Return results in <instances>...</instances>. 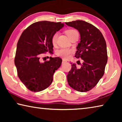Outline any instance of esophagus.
<instances>
[{
    "label": "esophagus",
    "instance_id": "1",
    "mask_svg": "<svg viewBox=\"0 0 122 122\" xmlns=\"http://www.w3.org/2000/svg\"><path fill=\"white\" fill-rule=\"evenodd\" d=\"M67 61L66 60H65V59H63L62 60V63H66V62H67Z\"/></svg>",
    "mask_w": 122,
    "mask_h": 122
}]
</instances>
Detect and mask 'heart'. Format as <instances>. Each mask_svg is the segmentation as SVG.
<instances>
[{"label": "heart", "instance_id": "heart-1", "mask_svg": "<svg viewBox=\"0 0 122 122\" xmlns=\"http://www.w3.org/2000/svg\"><path fill=\"white\" fill-rule=\"evenodd\" d=\"M77 32L76 30H69L66 31V33H67L68 36H70L71 34H72L74 33ZM58 36V33H55L53 35L51 39V41L53 45H55L56 43L57 38ZM72 53V51L71 49L69 48H61L56 51V54L61 57H62L63 58L67 59L69 58L71 56V54Z\"/></svg>", "mask_w": 122, "mask_h": 122}]
</instances>
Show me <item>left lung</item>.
<instances>
[{"label": "left lung", "instance_id": "obj_1", "mask_svg": "<svg viewBox=\"0 0 122 122\" xmlns=\"http://www.w3.org/2000/svg\"><path fill=\"white\" fill-rule=\"evenodd\" d=\"M67 25L78 30L80 42L75 56L83 60L81 68L71 64L67 75L69 85L80 92L89 91L95 86L104 75L108 60L106 40L102 33L94 25L83 20L66 22Z\"/></svg>", "mask_w": 122, "mask_h": 122}]
</instances>
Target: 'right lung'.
<instances>
[{"instance_id": "obj_1", "label": "right lung", "mask_w": 122, "mask_h": 122, "mask_svg": "<svg viewBox=\"0 0 122 122\" xmlns=\"http://www.w3.org/2000/svg\"><path fill=\"white\" fill-rule=\"evenodd\" d=\"M64 26L61 22L42 21L35 22L22 33L17 43L14 63L18 76L26 88L34 92L44 90L51 85L55 71L60 67L62 59L49 57L40 62L42 53H51L53 35Z\"/></svg>"}]
</instances>
